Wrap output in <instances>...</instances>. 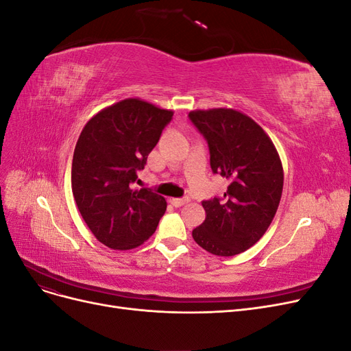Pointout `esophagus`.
Here are the masks:
<instances>
[{"label":"esophagus","mask_w":351,"mask_h":351,"mask_svg":"<svg viewBox=\"0 0 351 351\" xmlns=\"http://www.w3.org/2000/svg\"><path fill=\"white\" fill-rule=\"evenodd\" d=\"M169 202H171V204H173L176 208H180V206H183V205L187 204L189 197H171V199H169Z\"/></svg>","instance_id":"obj_1"}]
</instances>
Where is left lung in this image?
<instances>
[{
	"label": "left lung",
	"instance_id": "8db88e82",
	"mask_svg": "<svg viewBox=\"0 0 351 351\" xmlns=\"http://www.w3.org/2000/svg\"><path fill=\"white\" fill-rule=\"evenodd\" d=\"M189 117L208 142L212 171L230 182L224 197L202 202L206 217L192 236L212 254L234 256L252 247L277 214L282 162L271 137L241 111L195 110Z\"/></svg>",
	"mask_w": 351,
	"mask_h": 351
}]
</instances>
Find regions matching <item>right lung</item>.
<instances>
[{
  "mask_svg": "<svg viewBox=\"0 0 351 351\" xmlns=\"http://www.w3.org/2000/svg\"><path fill=\"white\" fill-rule=\"evenodd\" d=\"M171 110L127 98L101 110L84 124L74 147L71 190L93 236L114 250H130L149 239L167 209L151 190H133Z\"/></svg>",
  "mask_w": 351,
  "mask_h": 351,
  "instance_id": "right-lung-1",
  "label": "right lung"
}]
</instances>
